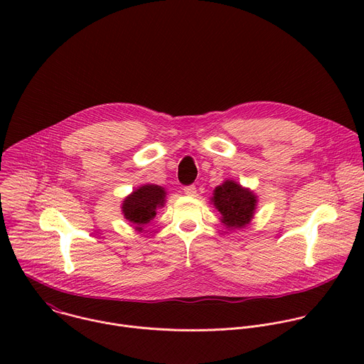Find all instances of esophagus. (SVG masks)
<instances>
[{"mask_svg":"<svg viewBox=\"0 0 364 364\" xmlns=\"http://www.w3.org/2000/svg\"><path fill=\"white\" fill-rule=\"evenodd\" d=\"M183 191H184V194H187V196H194L196 194V186L194 184H190V186H184L183 187Z\"/></svg>","mask_w":364,"mask_h":364,"instance_id":"esophagus-1","label":"esophagus"}]
</instances>
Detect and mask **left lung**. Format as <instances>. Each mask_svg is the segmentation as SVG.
Returning a JSON list of instances; mask_svg holds the SVG:
<instances>
[{"label":"left lung","mask_w":364,"mask_h":364,"mask_svg":"<svg viewBox=\"0 0 364 364\" xmlns=\"http://www.w3.org/2000/svg\"><path fill=\"white\" fill-rule=\"evenodd\" d=\"M212 200L222 215V222L232 229L247 225L256 205L255 194L232 180L218 186Z\"/></svg>","instance_id":"obj_1"}]
</instances>
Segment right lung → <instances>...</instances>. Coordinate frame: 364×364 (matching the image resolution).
<instances>
[{
	"label": "right lung",
	"instance_id": "1",
	"mask_svg": "<svg viewBox=\"0 0 364 364\" xmlns=\"http://www.w3.org/2000/svg\"><path fill=\"white\" fill-rule=\"evenodd\" d=\"M164 198L166 191L163 187L155 184L142 186L124 200L122 213L127 220L141 230L157 215V207L164 205Z\"/></svg>",
	"mask_w": 364,
	"mask_h": 364
}]
</instances>
